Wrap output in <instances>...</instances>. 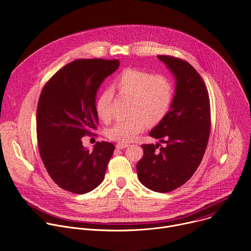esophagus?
<instances>
[{
	"label": "esophagus",
	"instance_id": "esophagus-1",
	"mask_svg": "<svg viewBox=\"0 0 251 251\" xmlns=\"http://www.w3.org/2000/svg\"><path fill=\"white\" fill-rule=\"evenodd\" d=\"M127 147H129V145L125 144V143H122V142H119V143H117V144H116V148L117 149H125Z\"/></svg>",
	"mask_w": 251,
	"mask_h": 251
}]
</instances>
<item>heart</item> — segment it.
<instances>
[{"label": "heart", "mask_w": 251, "mask_h": 251, "mask_svg": "<svg viewBox=\"0 0 251 251\" xmlns=\"http://www.w3.org/2000/svg\"><path fill=\"white\" fill-rule=\"evenodd\" d=\"M113 88L122 95L132 97L130 114L133 116L117 121L106 131L109 139L122 143L133 141L148 127L149 122H161L168 114L174 98V88L169 78L139 68L124 69L115 79ZM112 92L105 90L96 100V113L103 122H108L112 117Z\"/></svg>", "instance_id": "obj_1"}]
</instances>
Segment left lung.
I'll return each mask as SVG.
<instances>
[{
  "label": "left lung",
  "mask_w": 251,
  "mask_h": 251,
  "mask_svg": "<svg viewBox=\"0 0 251 251\" xmlns=\"http://www.w3.org/2000/svg\"><path fill=\"white\" fill-rule=\"evenodd\" d=\"M158 58L175 75L176 92L168 114L150 132L165 146L143 144L137 173L146 188L169 193L187 183L202 160L210 132V104L201 76L188 61L171 55Z\"/></svg>",
  "instance_id": "1"
}]
</instances>
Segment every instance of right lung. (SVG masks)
<instances>
[{
    "mask_svg": "<svg viewBox=\"0 0 251 251\" xmlns=\"http://www.w3.org/2000/svg\"><path fill=\"white\" fill-rule=\"evenodd\" d=\"M118 66V59H76L60 68L42 90L37 110L39 151L52 181L65 191L85 194L103 181L115 147L102 141L89 151L81 138L96 130V92Z\"/></svg>",
    "mask_w": 251,
    "mask_h": 251,
    "instance_id": "1",
    "label": "right lung"
}]
</instances>
